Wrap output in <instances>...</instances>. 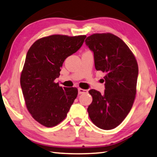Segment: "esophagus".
Masks as SVG:
<instances>
[{"label":"esophagus","mask_w":157,"mask_h":157,"mask_svg":"<svg viewBox=\"0 0 157 157\" xmlns=\"http://www.w3.org/2000/svg\"><path fill=\"white\" fill-rule=\"evenodd\" d=\"M78 93L79 94H86V93H88V90H84V89H82L79 88H78Z\"/></svg>","instance_id":"1"}]
</instances>
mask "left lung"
Wrapping results in <instances>:
<instances>
[{
    "label": "left lung",
    "instance_id": "8db88e82",
    "mask_svg": "<svg viewBox=\"0 0 157 157\" xmlns=\"http://www.w3.org/2000/svg\"><path fill=\"white\" fill-rule=\"evenodd\" d=\"M94 52L95 68L106 73L103 94L92 89V102L88 112L98 128H115L131 110L136 94L138 65L134 55L125 43L111 33L94 34L86 39Z\"/></svg>",
    "mask_w": 157,
    "mask_h": 157
}]
</instances>
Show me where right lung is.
Returning <instances> with one entry per match:
<instances>
[{"label": "right lung", "mask_w": 157, "mask_h": 157, "mask_svg": "<svg viewBox=\"0 0 157 157\" xmlns=\"http://www.w3.org/2000/svg\"><path fill=\"white\" fill-rule=\"evenodd\" d=\"M86 38L51 35L37 40L28 50L20 83L26 107L41 125L51 128L63 121L78 96L76 88H62L55 79L65 59L81 48Z\"/></svg>", "instance_id": "right-lung-1"}]
</instances>
